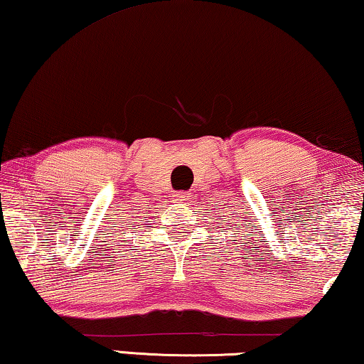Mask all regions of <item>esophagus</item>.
I'll use <instances>...</instances> for the list:
<instances>
[{
	"label": "esophagus",
	"instance_id": "1",
	"mask_svg": "<svg viewBox=\"0 0 364 364\" xmlns=\"http://www.w3.org/2000/svg\"><path fill=\"white\" fill-rule=\"evenodd\" d=\"M189 199H191V193L189 191H178L173 194V200H176V203H184V200Z\"/></svg>",
	"mask_w": 364,
	"mask_h": 364
}]
</instances>
